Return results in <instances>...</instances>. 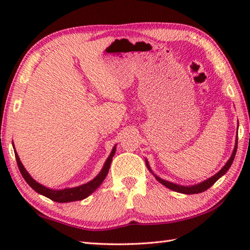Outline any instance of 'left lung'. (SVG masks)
<instances>
[{
	"label": "left lung",
	"instance_id": "8db88e82",
	"mask_svg": "<svg viewBox=\"0 0 250 250\" xmlns=\"http://www.w3.org/2000/svg\"><path fill=\"white\" fill-rule=\"evenodd\" d=\"M236 150H237V139H236V142H235L234 149H233V152H232V155H231L230 159H229V160H228V162L225 164V167H222L218 173H216V174L214 175V176H211L210 178L206 179V180H204V182H202V183H200V184H198V185L187 186V187H186V186H180V185H177V184H173V183H171V182H167V180H164V179H162V178H160V177H158L157 175L153 174V172L151 171V168H150V167H149V163H148L147 160H146V166H147L148 169H149V171L153 174V176L156 177V179L158 180V182L166 186L167 188L171 189V190H173V191H176V192H179V193L195 194V193L203 192V191H205V190H207L208 188H210L211 186H213V185L217 182V180H218V179L222 176V175H225L228 171H229L231 164L233 163V160H234V158H235Z\"/></svg>",
	"mask_w": 250,
	"mask_h": 250
}]
</instances>
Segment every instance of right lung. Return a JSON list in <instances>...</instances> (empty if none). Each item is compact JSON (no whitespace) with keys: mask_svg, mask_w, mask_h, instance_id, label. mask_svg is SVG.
Instances as JSON below:
<instances>
[{"mask_svg":"<svg viewBox=\"0 0 250 250\" xmlns=\"http://www.w3.org/2000/svg\"><path fill=\"white\" fill-rule=\"evenodd\" d=\"M116 152V146L113 148L111 150L109 157L107 158V160L105 161L103 168L101 169V172L98 174V176L93 178L91 182H89L87 184H83L82 186H78V187H74V188H65V189H61V190H54V189H49L45 187V186L41 185L31 177V175L26 172V169L21 163L19 156L17 155V151L15 149V157L16 160H17V164L19 167V171L22 175V177L30 187L35 190L37 193H40L42 195L46 196L55 202H59V203H66V202H73V201H81L86 199L87 196H89L92 192H94L97 190L100 185L103 183V180L105 177L107 176L109 167H110V163L111 160H113V157Z\"/></svg>","mask_w":250,"mask_h":250,"instance_id":"add662e5","label":"right lung"}]
</instances>
